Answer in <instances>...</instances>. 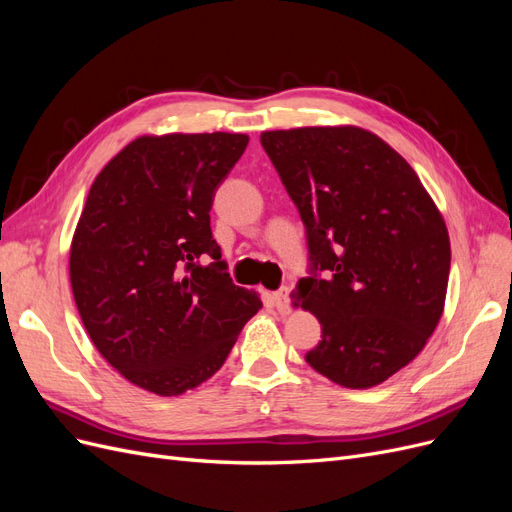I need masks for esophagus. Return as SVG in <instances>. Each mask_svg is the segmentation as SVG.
Listing matches in <instances>:
<instances>
[{
	"instance_id": "34e87169",
	"label": "esophagus",
	"mask_w": 512,
	"mask_h": 512,
	"mask_svg": "<svg viewBox=\"0 0 512 512\" xmlns=\"http://www.w3.org/2000/svg\"><path fill=\"white\" fill-rule=\"evenodd\" d=\"M273 303H275V309L280 314H290V290L288 288H280L277 292H273Z\"/></svg>"
}]
</instances>
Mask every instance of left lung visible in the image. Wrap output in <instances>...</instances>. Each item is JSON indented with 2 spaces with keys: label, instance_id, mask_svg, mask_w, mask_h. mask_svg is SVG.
I'll return each mask as SVG.
<instances>
[{
  "label": "left lung",
  "instance_id": "left-lung-1",
  "mask_svg": "<svg viewBox=\"0 0 512 512\" xmlns=\"http://www.w3.org/2000/svg\"><path fill=\"white\" fill-rule=\"evenodd\" d=\"M260 143L305 224L309 277L297 301L322 339L305 361L346 389L406 367L444 312L451 241L421 179L356 126L262 132Z\"/></svg>",
  "mask_w": 512,
  "mask_h": 512
}]
</instances>
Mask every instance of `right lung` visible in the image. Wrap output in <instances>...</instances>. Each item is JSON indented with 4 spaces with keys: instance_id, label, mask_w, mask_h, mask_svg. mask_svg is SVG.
Returning <instances> with one entry per match:
<instances>
[{
    "instance_id": "obj_1",
    "label": "right lung",
    "mask_w": 512,
    "mask_h": 512,
    "mask_svg": "<svg viewBox=\"0 0 512 512\" xmlns=\"http://www.w3.org/2000/svg\"><path fill=\"white\" fill-rule=\"evenodd\" d=\"M247 143L228 132L141 136L89 190L70 247L74 301L98 352L149 393L209 380L262 307L232 284L209 215Z\"/></svg>"
}]
</instances>
